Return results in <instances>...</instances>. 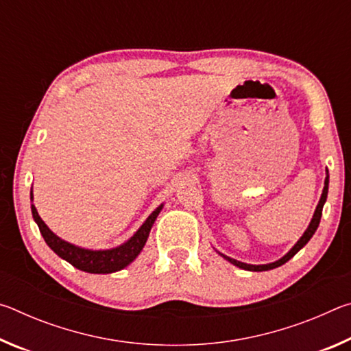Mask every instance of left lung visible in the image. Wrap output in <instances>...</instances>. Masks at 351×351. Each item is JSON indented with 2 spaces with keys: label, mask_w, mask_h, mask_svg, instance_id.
Masks as SVG:
<instances>
[{
  "label": "left lung",
  "mask_w": 351,
  "mask_h": 351,
  "mask_svg": "<svg viewBox=\"0 0 351 351\" xmlns=\"http://www.w3.org/2000/svg\"><path fill=\"white\" fill-rule=\"evenodd\" d=\"M326 195H328V176L325 178V187H324L322 197H320V201H319V204H317V207H316V212H314V215H313V219H311L310 226H308V229L305 230V234L302 235V239L295 243L294 247L291 249V251H289L287 255H285V257H282L280 260H277V261H274V263H269V265H247V263H243V261H239V260H234V258L226 257V255H223V257H224L226 260H229L232 265L239 266V268H241V269H247V271H269V269L278 268V266H282L283 263H287V261H288L289 258H293L294 255H295L297 252H299L300 249L304 247L308 241H310L313 234L316 232L317 226H319V223H320V217H322V209H324V204H325V201H326Z\"/></svg>",
  "instance_id": "left-lung-1"
}]
</instances>
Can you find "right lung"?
<instances>
[{"label": "right lung", "instance_id": "right-lung-1", "mask_svg": "<svg viewBox=\"0 0 351 351\" xmlns=\"http://www.w3.org/2000/svg\"><path fill=\"white\" fill-rule=\"evenodd\" d=\"M31 209L35 223L38 224V229L41 235H43L46 245L49 246L58 257L69 261L71 265L75 266V268L80 271L91 272V274H110V272L123 269L138 257L142 247L145 246L148 234H150L154 219H156L159 212L162 209V204L145 219V223L141 226L138 232H136L132 239L127 243H123L122 246L108 249V251H90V249H82L71 245L68 241H63L45 224L34 204L31 206Z\"/></svg>", "mask_w": 351, "mask_h": 351}]
</instances>
